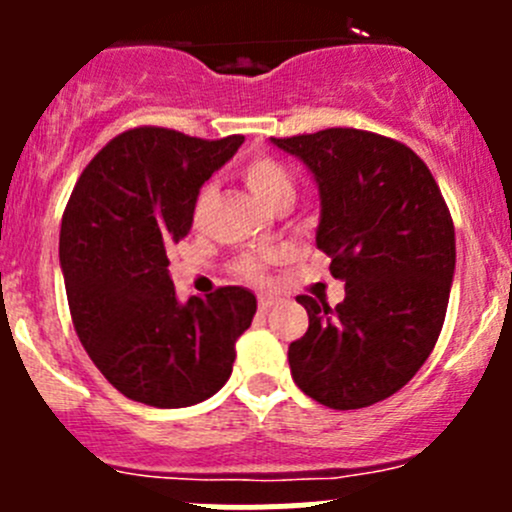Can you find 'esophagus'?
<instances>
[{
    "label": "esophagus",
    "mask_w": 512,
    "mask_h": 512,
    "mask_svg": "<svg viewBox=\"0 0 512 512\" xmlns=\"http://www.w3.org/2000/svg\"><path fill=\"white\" fill-rule=\"evenodd\" d=\"M260 312H267V309H272V304H275V299L272 297H260Z\"/></svg>",
    "instance_id": "esophagus-1"
}]
</instances>
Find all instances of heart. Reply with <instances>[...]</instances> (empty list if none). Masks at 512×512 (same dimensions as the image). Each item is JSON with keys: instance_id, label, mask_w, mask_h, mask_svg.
<instances>
[{"instance_id": "1", "label": "heart", "mask_w": 512, "mask_h": 512, "mask_svg": "<svg viewBox=\"0 0 512 512\" xmlns=\"http://www.w3.org/2000/svg\"><path fill=\"white\" fill-rule=\"evenodd\" d=\"M240 175L247 183V188H250L252 193L257 195V200L265 203L267 208H275L280 200H287V198L294 200V193H297V185H294L292 173H289L280 160L265 156V153L247 158L245 163L240 165ZM213 195L215 190L210 183H205L203 188L198 190V195H195L193 200L195 225L203 223L205 213H208L210 203H213ZM240 272L247 277V280H260V265H257L255 260H242Z\"/></svg>"}]
</instances>
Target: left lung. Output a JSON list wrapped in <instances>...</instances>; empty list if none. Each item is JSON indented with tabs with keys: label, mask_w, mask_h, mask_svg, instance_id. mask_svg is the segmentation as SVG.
Returning <instances> with one entry per match:
<instances>
[{
	"label": "left lung",
	"mask_w": 512,
	"mask_h": 512,
	"mask_svg": "<svg viewBox=\"0 0 512 512\" xmlns=\"http://www.w3.org/2000/svg\"><path fill=\"white\" fill-rule=\"evenodd\" d=\"M319 185L317 247L344 302L302 294L309 327L289 344L292 379L337 411L409 384L433 352L456 270V232L431 170L404 143L359 128L272 138Z\"/></svg>",
	"instance_id": "1"
}]
</instances>
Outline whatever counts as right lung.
Segmentation results:
<instances>
[{
  "label": "right lung",
  "mask_w": 512,
  "mask_h": 512,
  "mask_svg": "<svg viewBox=\"0 0 512 512\" xmlns=\"http://www.w3.org/2000/svg\"><path fill=\"white\" fill-rule=\"evenodd\" d=\"M242 141L138 126L106 143L76 180L59 235L71 322L128 399L183 409L230 379L255 294L220 287L180 304L165 250L188 235L200 185Z\"/></svg>",
  "instance_id": "right-lung-1"
}]
</instances>
